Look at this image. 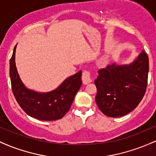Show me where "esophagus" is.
Instances as JSON below:
<instances>
[{
    "mask_svg": "<svg viewBox=\"0 0 156 156\" xmlns=\"http://www.w3.org/2000/svg\"><path fill=\"white\" fill-rule=\"evenodd\" d=\"M82 81L83 84H88L92 81L91 79V74L90 72L88 70H84L82 73Z\"/></svg>",
    "mask_w": 156,
    "mask_h": 156,
    "instance_id": "esophagus-1",
    "label": "esophagus"
}]
</instances>
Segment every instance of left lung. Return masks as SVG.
Instances as JSON below:
<instances>
[{"label": "left lung", "mask_w": 156, "mask_h": 156, "mask_svg": "<svg viewBox=\"0 0 156 156\" xmlns=\"http://www.w3.org/2000/svg\"><path fill=\"white\" fill-rule=\"evenodd\" d=\"M149 58L144 51L130 64L116 63L98 70L94 80L98 108L110 117H122L136 108L145 94Z\"/></svg>", "instance_id": "obj_1"}]
</instances>
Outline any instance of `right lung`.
Instances as JSON below:
<instances>
[{"instance_id":"add662e5","label":"right lung","mask_w":156,"mask_h":156,"mask_svg":"<svg viewBox=\"0 0 156 156\" xmlns=\"http://www.w3.org/2000/svg\"><path fill=\"white\" fill-rule=\"evenodd\" d=\"M15 45L9 62L12 89L20 106L30 117L43 121L57 120L70 108L82 84L81 71L69 77L55 90L37 92L28 89L20 78L15 65Z\"/></svg>"}]
</instances>
